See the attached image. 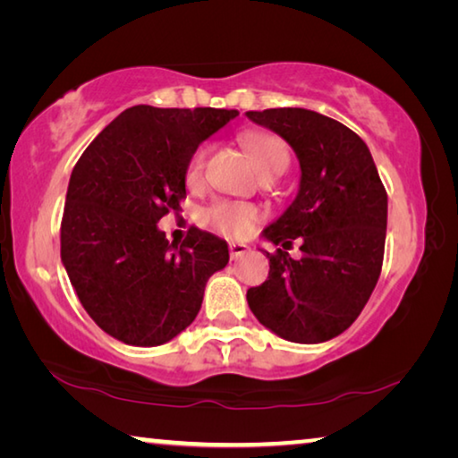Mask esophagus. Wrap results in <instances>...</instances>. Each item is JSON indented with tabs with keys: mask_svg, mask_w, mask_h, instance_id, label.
<instances>
[{
	"mask_svg": "<svg viewBox=\"0 0 458 458\" xmlns=\"http://www.w3.org/2000/svg\"><path fill=\"white\" fill-rule=\"evenodd\" d=\"M228 248H230V259L232 260H236V259L242 257V254L248 252V246L246 244H240V242H230Z\"/></svg>",
	"mask_w": 458,
	"mask_h": 458,
	"instance_id": "obj_1",
	"label": "esophagus"
}]
</instances>
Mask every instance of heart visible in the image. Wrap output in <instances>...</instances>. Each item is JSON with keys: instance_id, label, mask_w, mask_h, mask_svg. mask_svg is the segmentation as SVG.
Listing matches in <instances>:
<instances>
[{"instance_id": "obj_1", "label": "heart", "mask_w": 458, "mask_h": 458, "mask_svg": "<svg viewBox=\"0 0 458 458\" xmlns=\"http://www.w3.org/2000/svg\"><path fill=\"white\" fill-rule=\"evenodd\" d=\"M242 145L257 165L262 177L267 175H281L291 161L289 147L281 137L267 131H250L242 135ZM208 145H199L193 149L185 167V182L188 185H198L204 180V169L208 161ZM201 220L210 230L218 232L228 238H244L250 234L254 226L262 220V210L254 204H244V201H228L220 199L214 201L201 212Z\"/></svg>"}]
</instances>
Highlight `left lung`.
Instances as JSON below:
<instances>
[{
    "mask_svg": "<svg viewBox=\"0 0 458 458\" xmlns=\"http://www.w3.org/2000/svg\"><path fill=\"white\" fill-rule=\"evenodd\" d=\"M246 117L281 135L301 165L297 198L265 238L285 250L304 242L299 261L267 252L268 278L248 289V307L278 337L321 344L358 319L382 273L387 193L368 145L339 121L307 108Z\"/></svg>",
    "mask_w": 458,
    "mask_h": 458,
    "instance_id": "left-lung-1",
    "label": "left lung"
}]
</instances>
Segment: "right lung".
<instances>
[{
  "instance_id": "obj_1",
  "label": "right lung",
  "mask_w": 458,
  "mask_h": 458,
  "mask_svg": "<svg viewBox=\"0 0 458 458\" xmlns=\"http://www.w3.org/2000/svg\"><path fill=\"white\" fill-rule=\"evenodd\" d=\"M226 108L123 111L72 169L60 254L82 307L127 345L174 339L196 315L208 278L228 265V244L190 228L169 244L157 222L180 210L185 167L204 139L234 119Z\"/></svg>"
}]
</instances>
